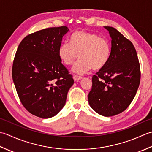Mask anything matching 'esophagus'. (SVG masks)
Segmentation results:
<instances>
[{
    "label": "esophagus",
    "instance_id": "34e87169",
    "mask_svg": "<svg viewBox=\"0 0 152 152\" xmlns=\"http://www.w3.org/2000/svg\"><path fill=\"white\" fill-rule=\"evenodd\" d=\"M82 79V77H80V76H79V75H74L73 76V79L75 80H80V79Z\"/></svg>",
    "mask_w": 152,
    "mask_h": 152
}]
</instances>
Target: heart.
Segmentation results:
<instances>
[{
    "instance_id": "heart-1",
    "label": "heart",
    "mask_w": 152,
    "mask_h": 152,
    "mask_svg": "<svg viewBox=\"0 0 152 152\" xmlns=\"http://www.w3.org/2000/svg\"><path fill=\"white\" fill-rule=\"evenodd\" d=\"M70 41L71 43L66 41L60 45L58 55L66 66H71L80 58L73 67L74 73L83 75L92 68L100 69L109 61L111 46L105 37L80 31L72 34Z\"/></svg>"
}]
</instances>
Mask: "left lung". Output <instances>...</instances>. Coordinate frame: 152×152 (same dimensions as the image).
<instances>
[{
  "label": "left lung",
  "instance_id": "8db88e82",
  "mask_svg": "<svg viewBox=\"0 0 152 152\" xmlns=\"http://www.w3.org/2000/svg\"><path fill=\"white\" fill-rule=\"evenodd\" d=\"M111 38L106 66L92 76L88 99L96 112L105 117L125 111L134 99L140 81V67L134 45L112 27L105 26Z\"/></svg>",
  "mask_w": 152,
  "mask_h": 152
}]
</instances>
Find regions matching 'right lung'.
Listing matches in <instances>:
<instances>
[{
    "label": "right lung",
    "instance_id": "obj_1",
    "mask_svg": "<svg viewBox=\"0 0 152 152\" xmlns=\"http://www.w3.org/2000/svg\"><path fill=\"white\" fill-rule=\"evenodd\" d=\"M66 26L29 34L20 43L12 66V79L24 107L33 115L50 118L65 106L73 83L58 55Z\"/></svg>",
    "mask_w": 152,
    "mask_h": 152
}]
</instances>
